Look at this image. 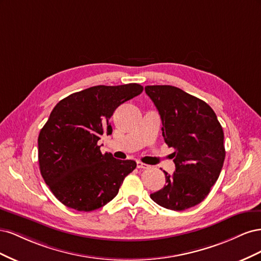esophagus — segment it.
Instances as JSON below:
<instances>
[{
    "label": "esophagus",
    "mask_w": 261,
    "mask_h": 261,
    "mask_svg": "<svg viewBox=\"0 0 261 261\" xmlns=\"http://www.w3.org/2000/svg\"><path fill=\"white\" fill-rule=\"evenodd\" d=\"M137 168H138V169H148L149 165H148V164H145V163H143V162H140V161H137Z\"/></svg>",
    "instance_id": "1"
}]
</instances>
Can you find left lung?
<instances>
[{
  "instance_id": "obj_1",
  "label": "left lung",
  "mask_w": 261,
  "mask_h": 261,
  "mask_svg": "<svg viewBox=\"0 0 261 261\" xmlns=\"http://www.w3.org/2000/svg\"><path fill=\"white\" fill-rule=\"evenodd\" d=\"M145 91L159 111L165 144L175 150V172L164 171V187L150 198L170 210L192 208L206 198L222 170V126L210 106L177 87L146 86Z\"/></svg>"
}]
</instances>
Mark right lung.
<instances>
[{
  "instance_id": "right-lung-1",
  "label": "right lung",
  "mask_w": 261,
  "mask_h": 261,
  "mask_svg": "<svg viewBox=\"0 0 261 261\" xmlns=\"http://www.w3.org/2000/svg\"><path fill=\"white\" fill-rule=\"evenodd\" d=\"M143 90L138 84L94 86L69 94L52 110L38 137L39 168L66 207L86 212L103 207L135 170V161L102 153L98 141L112 134L116 108Z\"/></svg>"
}]
</instances>
